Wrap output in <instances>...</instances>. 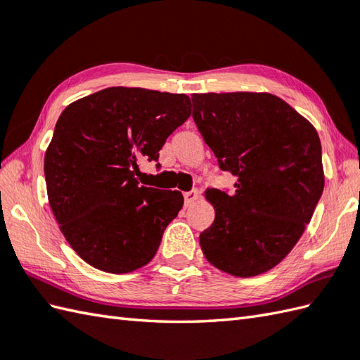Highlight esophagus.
Here are the masks:
<instances>
[{
    "instance_id": "obj_1",
    "label": "esophagus",
    "mask_w": 360,
    "mask_h": 360,
    "mask_svg": "<svg viewBox=\"0 0 360 360\" xmlns=\"http://www.w3.org/2000/svg\"><path fill=\"white\" fill-rule=\"evenodd\" d=\"M200 193H198V190H190V192L184 193V200H186V205H192L196 200Z\"/></svg>"
}]
</instances>
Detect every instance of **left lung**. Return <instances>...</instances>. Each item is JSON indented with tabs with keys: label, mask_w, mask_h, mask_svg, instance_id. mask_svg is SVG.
<instances>
[{
	"label": "left lung",
	"mask_w": 360,
	"mask_h": 360,
	"mask_svg": "<svg viewBox=\"0 0 360 360\" xmlns=\"http://www.w3.org/2000/svg\"><path fill=\"white\" fill-rule=\"evenodd\" d=\"M193 120L223 172L229 195L207 188L215 221L200 235L207 262L233 277L272 269L300 240L322 196L316 128L269 93L193 94Z\"/></svg>",
	"instance_id": "obj_1"
}]
</instances>
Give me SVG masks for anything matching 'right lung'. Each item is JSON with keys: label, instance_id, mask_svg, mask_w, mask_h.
<instances>
[{"label": "right lung", "instance_id": "1", "mask_svg": "<svg viewBox=\"0 0 360 360\" xmlns=\"http://www.w3.org/2000/svg\"><path fill=\"white\" fill-rule=\"evenodd\" d=\"M190 112L186 94L112 86L60 114L44 155L48 200L66 241L96 269L133 272L156 255L184 198L139 186L137 160H158Z\"/></svg>", "mask_w": 360, "mask_h": 360}]
</instances>
